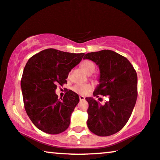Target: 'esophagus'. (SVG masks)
Returning <instances> with one entry per match:
<instances>
[{
	"label": "esophagus",
	"instance_id": "obj_1",
	"mask_svg": "<svg viewBox=\"0 0 160 160\" xmlns=\"http://www.w3.org/2000/svg\"><path fill=\"white\" fill-rule=\"evenodd\" d=\"M79 98H80V100H85V98L84 97V96H82V95H80V97H79Z\"/></svg>",
	"mask_w": 160,
	"mask_h": 160
}]
</instances>
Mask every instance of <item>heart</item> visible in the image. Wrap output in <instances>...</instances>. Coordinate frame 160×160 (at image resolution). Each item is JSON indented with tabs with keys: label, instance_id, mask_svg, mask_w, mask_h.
Segmentation results:
<instances>
[{
	"label": "heart",
	"instance_id": "heart-1",
	"mask_svg": "<svg viewBox=\"0 0 160 160\" xmlns=\"http://www.w3.org/2000/svg\"><path fill=\"white\" fill-rule=\"evenodd\" d=\"M80 67L88 75H91L95 70V65L90 60H85L80 64ZM73 91L80 95H85L92 90V85L88 84H77L72 88Z\"/></svg>",
	"mask_w": 160,
	"mask_h": 160
}]
</instances>
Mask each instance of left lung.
I'll return each instance as SVG.
<instances>
[{"instance_id": "1", "label": "left lung", "mask_w": 160, "mask_h": 160, "mask_svg": "<svg viewBox=\"0 0 160 160\" xmlns=\"http://www.w3.org/2000/svg\"><path fill=\"white\" fill-rule=\"evenodd\" d=\"M83 59L95 62L100 70L99 84L94 90V97L101 95L109 98L103 105L92 97L85 98L89 104L88 127L98 136L112 135L126 125L135 105L136 71L126 58L112 50L87 53Z\"/></svg>"}]
</instances>
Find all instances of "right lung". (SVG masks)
<instances>
[{"label":"right lung","mask_w":160,"mask_h":160,"mask_svg":"<svg viewBox=\"0 0 160 160\" xmlns=\"http://www.w3.org/2000/svg\"><path fill=\"white\" fill-rule=\"evenodd\" d=\"M85 53H70L49 48L31 57L22 72L21 87L25 110L37 128L56 135L66 130L71 114L80 101L68 90L61 100L55 93L57 85L67 83L68 74L79 64Z\"/></svg>","instance_id":"add662e5"}]
</instances>
